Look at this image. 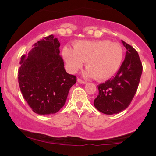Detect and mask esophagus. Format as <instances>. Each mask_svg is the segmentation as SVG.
Instances as JSON below:
<instances>
[{
    "label": "esophagus",
    "instance_id": "obj_1",
    "mask_svg": "<svg viewBox=\"0 0 156 156\" xmlns=\"http://www.w3.org/2000/svg\"><path fill=\"white\" fill-rule=\"evenodd\" d=\"M77 81H78L79 83H87V82H86L85 80H81V79H80V78H78V79H77Z\"/></svg>",
    "mask_w": 156,
    "mask_h": 156
}]
</instances>
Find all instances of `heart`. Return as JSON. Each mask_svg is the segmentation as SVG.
<instances>
[{
	"instance_id": "1",
	"label": "heart",
	"mask_w": 156,
	"mask_h": 156,
	"mask_svg": "<svg viewBox=\"0 0 156 156\" xmlns=\"http://www.w3.org/2000/svg\"><path fill=\"white\" fill-rule=\"evenodd\" d=\"M62 55L71 73L77 72L86 62L88 68L86 76L105 80L119 70L124 54L119 43L103 39L77 41L73 43V49L64 48Z\"/></svg>"
}]
</instances>
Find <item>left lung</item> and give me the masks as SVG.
I'll return each mask as SVG.
<instances>
[{"label": "left lung", "instance_id": "8db88e82", "mask_svg": "<svg viewBox=\"0 0 156 156\" xmlns=\"http://www.w3.org/2000/svg\"><path fill=\"white\" fill-rule=\"evenodd\" d=\"M126 48L124 62L115 76L98 86V95L94 105L105 114H114L128 108L136 92L141 73L142 64L137 51L122 40Z\"/></svg>", "mask_w": 156, "mask_h": 156}]
</instances>
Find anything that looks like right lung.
<instances>
[{
  "label": "right lung",
  "mask_w": 156,
  "mask_h": 156,
  "mask_svg": "<svg viewBox=\"0 0 156 156\" xmlns=\"http://www.w3.org/2000/svg\"><path fill=\"white\" fill-rule=\"evenodd\" d=\"M33 46L28 54L21 56L20 89L34 112L55 114L64 106L76 77L65 71L60 43L54 36L44 37Z\"/></svg>",
  "instance_id": "right-lung-1"
}]
</instances>
